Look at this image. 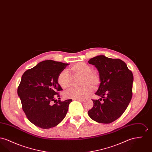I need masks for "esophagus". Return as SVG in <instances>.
<instances>
[{
  "label": "esophagus",
  "mask_w": 152,
  "mask_h": 152,
  "mask_svg": "<svg viewBox=\"0 0 152 152\" xmlns=\"http://www.w3.org/2000/svg\"><path fill=\"white\" fill-rule=\"evenodd\" d=\"M75 100H77V101H80V102L84 101V99H75Z\"/></svg>",
  "instance_id": "34e87169"
}]
</instances>
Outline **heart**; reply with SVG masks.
Returning <instances> with one entry per match:
<instances>
[{
  "label": "heart",
  "mask_w": 152,
  "mask_h": 152,
  "mask_svg": "<svg viewBox=\"0 0 152 152\" xmlns=\"http://www.w3.org/2000/svg\"><path fill=\"white\" fill-rule=\"evenodd\" d=\"M69 71L73 77L81 76V87L66 91L64 96L68 99H84L93 92L94 88H97L101 83L99 73L92 70L91 65L85 62H78L72 65ZM58 84L63 89H68L72 86V79L69 73L63 70L58 75Z\"/></svg>",
  "instance_id": "obj_1"
}]
</instances>
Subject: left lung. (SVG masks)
Instances as JSON below:
<instances>
[{
    "label": "left lung",
    "mask_w": 152,
    "mask_h": 152,
    "mask_svg": "<svg viewBox=\"0 0 152 152\" xmlns=\"http://www.w3.org/2000/svg\"><path fill=\"white\" fill-rule=\"evenodd\" d=\"M88 63L94 65L101 78L96 93L101 98L92 100L94 106L88 115L97 123H112L123 115L132 99L133 73L123 60L104 55L92 58Z\"/></svg>",
    "instance_id": "left-lung-1"
}]
</instances>
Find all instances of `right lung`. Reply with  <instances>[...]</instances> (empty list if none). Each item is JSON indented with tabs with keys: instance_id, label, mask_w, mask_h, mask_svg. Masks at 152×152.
<instances>
[{
	"instance_id": "right-lung-1",
	"label": "right lung",
	"mask_w": 152,
	"mask_h": 152,
	"mask_svg": "<svg viewBox=\"0 0 152 152\" xmlns=\"http://www.w3.org/2000/svg\"><path fill=\"white\" fill-rule=\"evenodd\" d=\"M66 63L48 60L42 61L22 75L18 94L22 109L31 123L42 129L55 127L64 118L72 99H55L63 89L58 84V75ZM57 102L55 104L52 102Z\"/></svg>"
}]
</instances>
